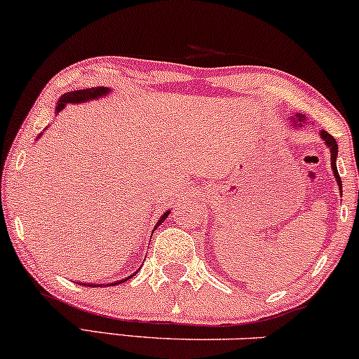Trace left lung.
I'll use <instances>...</instances> for the list:
<instances>
[{
  "label": "left lung",
  "instance_id": "8db88e82",
  "mask_svg": "<svg viewBox=\"0 0 359 359\" xmlns=\"http://www.w3.org/2000/svg\"><path fill=\"white\" fill-rule=\"evenodd\" d=\"M304 119H306L304 116H298V125H302ZM293 123H294V119H293ZM321 138H323V141H326V144H328L330 149H331V168H333L334 178H336V181H338L339 189H341V178H339L338 170H336V154H338V144H336L333 136H331L330 133H326V131H321Z\"/></svg>",
  "mask_w": 359,
  "mask_h": 359
}]
</instances>
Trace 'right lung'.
Masks as SVG:
<instances>
[{
    "instance_id": "1",
    "label": "right lung",
    "mask_w": 359,
    "mask_h": 359,
    "mask_svg": "<svg viewBox=\"0 0 359 359\" xmlns=\"http://www.w3.org/2000/svg\"><path fill=\"white\" fill-rule=\"evenodd\" d=\"M106 93H108V88H88V90H76V91H69L66 93V95H63L60 98V101H57V106H56V113H60L61 109L65 108L66 103H81V101H88V100H95V98H100V96H104ZM170 215V211H166L165 215H163V218L158 221V224L163 223V219L166 218V216ZM156 224V226H158ZM135 276V274H131V276L125 278V280L118 281V283H123L126 280H130V278ZM78 285H81V283H78ZM116 285V283H114ZM88 286H93V285H88ZM100 286V285H98Z\"/></svg>"
}]
</instances>
